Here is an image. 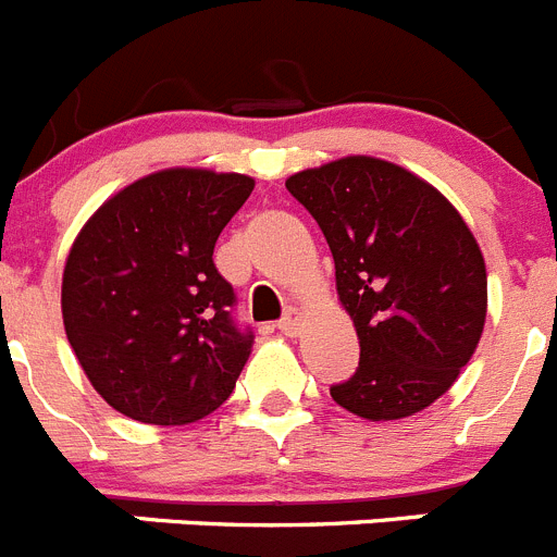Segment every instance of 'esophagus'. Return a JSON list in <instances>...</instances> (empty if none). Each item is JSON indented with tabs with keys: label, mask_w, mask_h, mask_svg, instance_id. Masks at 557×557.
<instances>
[{
	"label": "esophagus",
	"mask_w": 557,
	"mask_h": 557,
	"mask_svg": "<svg viewBox=\"0 0 557 557\" xmlns=\"http://www.w3.org/2000/svg\"><path fill=\"white\" fill-rule=\"evenodd\" d=\"M301 323H304V314L293 307V309H287V312H284V318L278 321V329H282L287 337H295V334L301 332Z\"/></svg>",
	"instance_id": "obj_1"
}]
</instances>
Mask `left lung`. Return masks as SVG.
<instances>
[{
  "label": "left lung",
  "mask_w": 557,
  "mask_h": 557,
  "mask_svg": "<svg viewBox=\"0 0 557 557\" xmlns=\"http://www.w3.org/2000/svg\"><path fill=\"white\" fill-rule=\"evenodd\" d=\"M287 189L326 236L359 337L357 373L332 398L368 421L426 410L469 366L488 312L485 259L460 211L373 156L295 172Z\"/></svg>",
  "instance_id": "obj_1"
}]
</instances>
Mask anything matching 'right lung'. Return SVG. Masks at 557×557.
Segmentation results:
<instances>
[{
    "instance_id": "right-lung-1",
    "label": "right lung",
    "mask_w": 557,
    "mask_h": 557,
    "mask_svg": "<svg viewBox=\"0 0 557 557\" xmlns=\"http://www.w3.org/2000/svg\"><path fill=\"white\" fill-rule=\"evenodd\" d=\"M253 178L170 166L106 200L75 236L61 284L69 346L122 416L181 426L218 410L250 357L214 243Z\"/></svg>"
}]
</instances>
